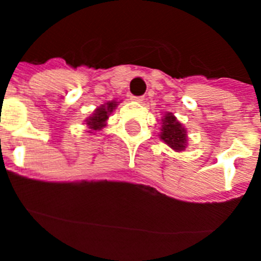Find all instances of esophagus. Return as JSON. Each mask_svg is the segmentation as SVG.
Here are the masks:
<instances>
[{"label":"esophagus","mask_w":261,"mask_h":261,"mask_svg":"<svg viewBox=\"0 0 261 261\" xmlns=\"http://www.w3.org/2000/svg\"><path fill=\"white\" fill-rule=\"evenodd\" d=\"M130 99H132V100H135V102L142 103V100H144V96H133V95H130Z\"/></svg>","instance_id":"obj_1"}]
</instances>
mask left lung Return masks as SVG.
I'll list each match as a JSON object with an SVG mask.
<instances>
[{"instance_id":"obj_1","label":"left lung","mask_w":261,"mask_h":261,"mask_svg":"<svg viewBox=\"0 0 261 261\" xmlns=\"http://www.w3.org/2000/svg\"><path fill=\"white\" fill-rule=\"evenodd\" d=\"M159 138L175 151H183L187 146V130L180 121H177L174 114L167 112L162 119V128Z\"/></svg>"}]
</instances>
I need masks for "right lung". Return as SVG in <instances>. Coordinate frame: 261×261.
Masks as SVG:
<instances>
[{
  "label": "right lung",
  "instance_id": "add662e5",
  "mask_svg": "<svg viewBox=\"0 0 261 261\" xmlns=\"http://www.w3.org/2000/svg\"><path fill=\"white\" fill-rule=\"evenodd\" d=\"M117 103L119 102L112 100V102H107L106 105H102L100 107H98L94 111V114L89 119H86V125L89 126L91 132H96V130H100L102 128H105L108 116L112 114V111L115 110Z\"/></svg>",
  "mask_w": 261,
  "mask_h": 261
}]
</instances>
